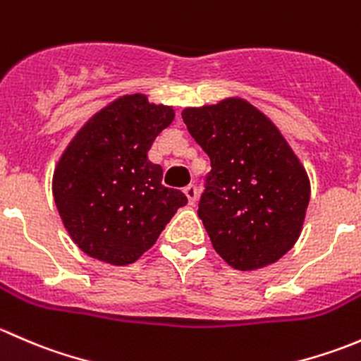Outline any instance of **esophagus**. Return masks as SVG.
<instances>
[{"label":"esophagus","instance_id":"esophagus-1","mask_svg":"<svg viewBox=\"0 0 361 361\" xmlns=\"http://www.w3.org/2000/svg\"><path fill=\"white\" fill-rule=\"evenodd\" d=\"M185 195H187L188 199V204H195V201H197V188L194 187V185H188L187 188H185Z\"/></svg>","mask_w":361,"mask_h":361}]
</instances>
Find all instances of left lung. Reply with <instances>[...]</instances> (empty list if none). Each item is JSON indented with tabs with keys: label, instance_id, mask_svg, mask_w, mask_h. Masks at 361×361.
<instances>
[{
	"label": "left lung",
	"instance_id": "obj_1",
	"mask_svg": "<svg viewBox=\"0 0 361 361\" xmlns=\"http://www.w3.org/2000/svg\"><path fill=\"white\" fill-rule=\"evenodd\" d=\"M211 160L199 218L214 251L238 271L276 264L304 227L311 181L274 122L245 97L181 111Z\"/></svg>",
	"mask_w": 361,
	"mask_h": 361
}]
</instances>
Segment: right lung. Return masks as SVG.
<instances>
[{
    "label": "right lung",
    "instance_id": "1",
    "mask_svg": "<svg viewBox=\"0 0 361 361\" xmlns=\"http://www.w3.org/2000/svg\"><path fill=\"white\" fill-rule=\"evenodd\" d=\"M174 108L145 94H126L94 113L56 164L52 194L64 228L83 253L129 265L155 245L183 192L162 185V167L148 160Z\"/></svg>",
    "mask_w": 361,
    "mask_h": 361
}]
</instances>
